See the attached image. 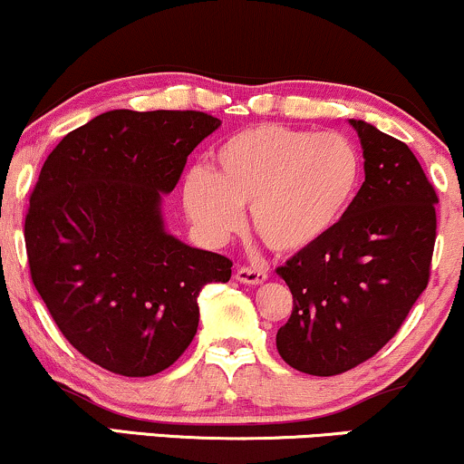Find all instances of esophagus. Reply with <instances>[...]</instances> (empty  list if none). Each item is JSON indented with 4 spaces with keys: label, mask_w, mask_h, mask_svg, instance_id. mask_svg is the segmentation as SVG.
I'll list each match as a JSON object with an SVG mask.
<instances>
[{
    "label": "esophagus",
    "mask_w": 464,
    "mask_h": 464,
    "mask_svg": "<svg viewBox=\"0 0 464 464\" xmlns=\"http://www.w3.org/2000/svg\"><path fill=\"white\" fill-rule=\"evenodd\" d=\"M237 283H246V285H261L267 281L266 270H255V267H239L236 272Z\"/></svg>",
    "instance_id": "obj_1"
}]
</instances>
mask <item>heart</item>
<instances>
[{
    "instance_id": "heart-1",
    "label": "heart",
    "mask_w": 464,
    "mask_h": 464,
    "mask_svg": "<svg viewBox=\"0 0 464 464\" xmlns=\"http://www.w3.org/2000/svg\"><path fill=\"white\" fill-rule=\"evenodd\" d=\"M362 161L348 138L283 125H256L228 138L214 172L194 169L183 183L189 220L225 244L250 208L255 233L281 255L303 253L342 222L361 188Z\"/></svg>"
}]
</instances>
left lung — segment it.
Here are the masks:
<instances>
[{"label":"left lung","mask_w":464,"mask_h":464,"mask_svg":"<svg viewBox=\"0 0 464 464\" xmlns=\"http://www.w3.org/2000/svg\"><path fill=\"white\" fill-rule=\"evenodd\" d=\"M365 181L326 237L278 267L294 311L276 350L294 370L334 376L372 359L428 285L437 192L404 142L350 119Z\"/></svg>","instance_id":"obj_1"}]
</instances>
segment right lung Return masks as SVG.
Masks as SVG:
<instances>
[{"label": "right lung", "instance_id": "1", "mask_svg": "<svg viewBox=\"0 0 464 464\" xmlns=\"http://www.w3.org/2000/svg\"><path fill=\"white\" fill-rule=\"evenodd\" d=\"M222 121L203 111L110 110L44 160L25 218L34 287L72 348L142 378L186 353L198 294L231 261L166 231L161 203Z\"/></svg>", "mask_w": 464, "mask_h": 464}]
</instances>
